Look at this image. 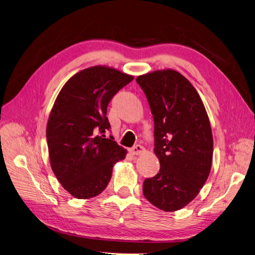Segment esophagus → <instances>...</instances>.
Listing matches in <instances>:
<instances>
[{"label": "esophagus", "mask_w": 255, "mask_h": 255, "mask_svg": "<svg viewBox=\"0 0 255 255\" xmlns=\"http://www.w3.org/2000/svg\"><path fill=\"white\" fill-rule=\"evenodd\" d=\"M144 151V148L142 145H140V144H136V145H134L133 148H130L129 149V152L133 154V155H138V154H140V153H142Z\"/></svg>", "instance_id": "1"}]
</instances>
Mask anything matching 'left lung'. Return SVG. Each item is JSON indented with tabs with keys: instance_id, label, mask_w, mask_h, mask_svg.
<instances>
[{
	"instance_id": "1",
	"label": "left lung",
	"mask_w": 255,
	"mask_h": 255,
	"mask_svg": "<svg viewBox=\"0 0 255 255\" xmlns=\"http://www.w3.org/2000/svg\"><path fill=\"white\" fill-rule=\"evenodd\" d=\"M154 120V152L158 173L145 179V199L159 210L174 212L194 200L211 172L213 135L205 107L190 82L174 70L136 79Z\"/></svg>"
}]
</instances>
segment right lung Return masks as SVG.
<instances>
[{"instance_id": "add662e5", "label": "right lung", "mask_w": 255, "mask_h": 255, "mask_svg": "<svg viewBox=\"0 0 255 255\" xmlns=\"http://www.w3.org/2000/svg\"><path fill=\"white\" fill-rule=\"evenodd\" d=\"M133 79L113 68L91 67L73 75L55 100L47 126L51 167L75 198L101 194L114 164L126 157L127 150L104 134L111 128L109 103Z\"/></svg>"}]
</instances>
